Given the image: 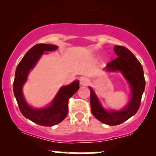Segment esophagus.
Masks as SVG:
<instances>
[{"instance_id": "1", "label": "esophagus", "mask_w": 156, "mask_h": 156, "mask_svg": "<svg viewBox=\"0 0 156 156\" xmlns=\"http://www.w3.org/2000/svg\"><path fill=\"white\" fill-rule=\"evenodd\" d=\"M90 83V80L89 78H87V77H81V78H80V84H81V85H87L88 84Z\"/></svg>"}]
</instances>
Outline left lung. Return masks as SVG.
Returning <instances> with one entry per match:
<instances>
[{
    "label": "left lung",
    "instance_id": "left-lung-1",
    "mask_svg": "<svg viewBox=\"0 0 156 156\" xmlns=\"http://www.w3.org/2000/svg\"><path fill=\"white\" fill-rule=\"evenodd\" d=\"M114 51L118 57L108 63L104 70L106 72H119L123 75L130 88V101L120 110H107L103 107L93 88L89 87L92 114L97 120L108 125H120L136 114L146 85L143 66L134 55L122 46H115Z\"/></svg>",
    "mask_w": 156,
    "mask_h": 156
}]
</instances>
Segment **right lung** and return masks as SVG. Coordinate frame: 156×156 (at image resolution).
Returning <instances> with one entry per match:
<instances>
[{
    "instance_id": "right-lung-1",
    "label": "right lung",
    "mask_w": 156,
    "mask_h": 156,
    "mask_svg": "<svg viewBox=\"0 0 156 156\" xmlns=\"http://www.w3.org/2000/svg\"><path fill=\"white\" fill-rule=\"evenodd\" d=\"M56 45L39 44L26 53L17 66L13 82V93L22 114L31 122L41 126L51 127L60 123L68 114L69 100L79 89V81H74L67 86H62L48 106L34 108L28 104L23 93V87L27 81L29 72L37 63L43 54L57 50Z\"/></svg>"
}]
</instances>
